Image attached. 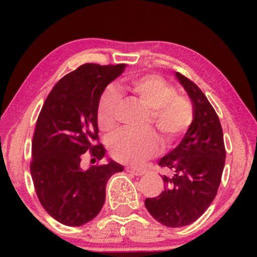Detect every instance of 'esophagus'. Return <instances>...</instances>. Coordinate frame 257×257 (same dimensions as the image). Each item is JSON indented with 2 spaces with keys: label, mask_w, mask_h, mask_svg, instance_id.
Instances as JSON below:
<instances>
[{
  "label": "esophagus",
  "mask_w": 257,
  "mask_h": 257,
  "mask_svg": "<svg viewBox=\"0 0 257 257\" xmlns=\"http://www.w3.org/2000/svg\"><path fill=\"white\" fill-rule=\"evenodd\" d=\"M126 171L131 172V173L136 174V175H143L145 173V168H140V167H132V166H127L126 167Z\"/></svg>",
  "instance_id": "obj_1"
}]
</instances>
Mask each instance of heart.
Returning <instances> with one entry per match:
<instances>
[{
	"mask_svg": "<svg viewBox=\"0 0 257 257\" xmlns=\"http://www.w3.org/2000/svg\"><path fill=\"white\" fill-rule=\"evenodd\" d=\"M124 89L150 108L147 127L154 126L166 145L173 144L191 127L194 113L187 98L177 94V89L163 77L146 75L135 77L124 84ZM120 97L113 89L105 90L97 106V122L101 131L108 132L115 125V111ZM159 150V138L153 131L121 132L108 140V151L113 159L138 164Z\"/></svg>",
	"mask_w": 257,
	"mask_h": 257,
	"instance_id": "1",
	"label": "heart"
}]
</instances>
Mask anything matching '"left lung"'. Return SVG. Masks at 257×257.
<instances>
[{
	"mask_svg": "<svg viewBox=\"0 0 257 257\" xmlns=\"http://www.w3.org/2000/svg\"><path fill=\"white\" fill-rule=\"evenodd\" d=\"M177 77L191 98L194 119L182 142L159 161L171 172L161 177L165 189L145 200L151 215L173 228L187 226L206 212L216 196L226 160L222 127L212 104L191 79L180 72Z\"/></svg>",
	"mask_w": 257,
	"mask_h": 257,
	"instance_id": "obj_1",
	"label": "left lung"
}]
</instances>
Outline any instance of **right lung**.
<instances>
[{
	"label": "right lung",
	"mask_w": 257,
	"mask_h": 257,
	"mask_svg": "<svg viewBox=\"0 0 257 257\" xmlns=\"http://www.w3.org/2000/svg\"><path fill=\"white\" fill-rule=\"evenodd\" d=\"M125 64L86 63L61 78L48 94L38 114L31 144L30 173L43 208L66 226H82L94 219L105 202L111 175L122 171L114 161L80 168L84 153L101 160L97 106Z\"/></svg>",
	"instance_id": "1"
}]
</instances>
